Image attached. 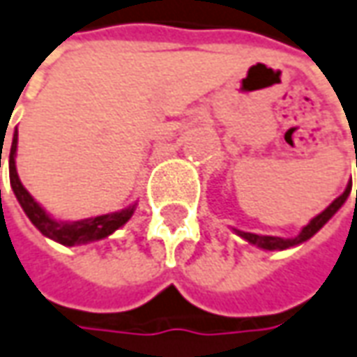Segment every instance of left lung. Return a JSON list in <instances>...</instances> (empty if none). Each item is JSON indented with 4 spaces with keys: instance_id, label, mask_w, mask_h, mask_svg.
<instances>
[{
    "instance_id": "1",
    "label": "left lung",
    "mask_w": 357,
    "mask_h": 357,
    "mask_svg": "<svg viewBox=\"0 0 357 357\" xmlns=\"http://www.w3.org/2000/svg\"><path fill=\"white\" fill-rule=\"evenodd\" d=\"M351 191V179L350 183H348V188L346 191L342 193L340 197H336L332 201L331 205L326 207V209L322 211L321 215H317L314 219L307 225V227H303L299 234L295 236V238H280V236H261V234H254V232H242V230H236L240 236L244 240H248L250 244H254V246H260L264 250H285V248H291V246H297L301 242H305V240H309L311 236H314L319 230L328 222V220L334 217V213L340 209L342 205L346 203V199L350 195ZM356 203H357V191H356Z\"/></svg>"
}]
</instances>
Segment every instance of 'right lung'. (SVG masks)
<instances>
[{
	"instance_id": "add662e5",
	"label": "right lung",
	"mask_w": 357,
	"mask_h": 357,
	"mask_svg": "<svg viewBox=\"0 0 357 357\" xmlns=\"http://www.w3.org/2000/svg\"><path fill=\"white\" fill-rule=\"evenodd\" d=\"M15 152H17V128L13 135V142H11V150H9V181L15 193L19 205L23 207L25 215L31 219L36 229L40 230L45 236L56 240L64 246H74V244H86V242H93V240H101L113 234L115 230L121 229L127 222L132 213H135V205L128 209L119 211V213H109V215H101V217H93V219L74 220V222H64V220H54L48 217L45 209L36 203L35 199L31 197V193L23 188L21 179L17 176L15 169ZM1 158V150H0Z\"/></svg>"
}]
</instances>
